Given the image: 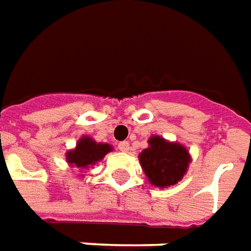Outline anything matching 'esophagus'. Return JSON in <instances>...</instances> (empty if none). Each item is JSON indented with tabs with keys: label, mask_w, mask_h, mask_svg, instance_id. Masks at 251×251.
I'll return each mask as SVG.
<instances>
[{
	"label": "esophagus",
	"mask_w": 251,
	"mask_h": 251,
	"mask_svg": "<svg viewBox=\"0 0 251 251\" xmlns=\"http://www.w3.org/2000/svg\"><path fill=\"white\" fill-rule=\"evenodd\" d=\"M118 148H120V151H122V152H127L129 151V143L127 141H121L120 144H118Z\"/></svg>",
	"instance_id": "1"
}]
</instances>
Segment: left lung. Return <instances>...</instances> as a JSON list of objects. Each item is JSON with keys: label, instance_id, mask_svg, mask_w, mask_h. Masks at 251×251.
Instances as JSON below:
<instances>
[{"label": "left lung", "instance_id": "8db88e82", "mask_svg": "<svg viewBox=\"0 0 251 251\" xmlns=\"http://www.w3.org/2000/svg\"><path fill=\"white\" fill-rule=\"evenodd\" d=\"M148 144L150 147L138 155L148 182L160 189L176 185L186 174L189 151L182 144L171 143L160 136H152Z\"/></svg>", "mask_w": 251, "mask_h": 251}]
</instances>
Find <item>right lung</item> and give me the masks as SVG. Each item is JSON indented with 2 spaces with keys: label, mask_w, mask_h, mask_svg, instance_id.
<instances>
[{
  "label": "right lung",
  "mask_w": 251,
  "mask_h": 251,
  "mask_svg": "<svg viewBox=\"0 0 251 251\" xmlns=\"http://www.w3.org/2000/svg\"><path fill=\"white\" fill-rule=\"evenodd\" d=\"M113 147L107 143H96L88 136H83L76 144V148L66 152V162L78 170H87L95 163L100 162Z\"/></svg>",
  "instance_id": "1"
}]
</instances>
